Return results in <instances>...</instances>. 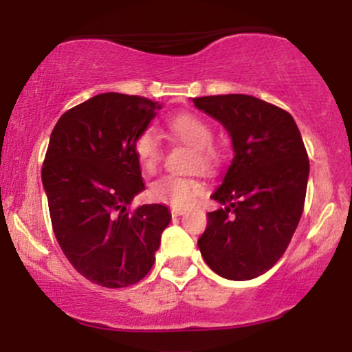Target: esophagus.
Returning a JSON list of instances; mask_svg holds the SVG:
<instances>
[{"mask_svg": "<svg viewBox=\"0 0 352 352\" xmlns=\"http://www.w3.org/2000/svg\"><path fill=\"white\" fill-rule=\"evenodd\" d=\"M170 213H172V217H180V215H184L185 210L184 208H172Z\"/></svg>", "mask_w": 352, "mask_h": 352, "instance_id": "1", "label": "esophagus"}]
</instances>
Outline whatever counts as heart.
I'll list each match as a JSON object with an SVG mask.
<instances>
[{
	"label": "heart",
	"instance_id": "1",
	"mask_svg": "<svg viewBox=\"0 0 352 352\" xmlns=\"http://www.w3.org/2000/svg\"><path fill=\"white\" fill-rule=\"evenodd\" d=\"M170 134L182 142L193 147L192 168L212 173L220 165V152L212 145L213 129L200 116L182 112L172 116L167 120ZM134 152L140 167L147 172H153L162 159V140L152 127L140 131L134 139ZM204 192V184L195 177L164 175L152 182L148 195L152 200L167 204L173 208H185L193 204L195 197Z\"/></svg>",
	"mask_w": 352,
	"mask_h": 352
}]
</instances>
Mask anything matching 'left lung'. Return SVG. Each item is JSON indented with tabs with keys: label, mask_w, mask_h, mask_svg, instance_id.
Instances as JSON below:
<instances>
[{
	"label": "left lung",
	"mask_w": 352,
	"mask_h": 352,
	"mask_svg": "<svg viewBox=\"0 0 352 352\" xmlns=\"http://www.w3.org/2000/svg\"><path fill=\"white\" fill-rule=\"evenodd\" d=\"M228 131L232 165L212 195L225 208L208 213L199 238L205 263L228 280H252L274 266L305 208L309 159L289 112L246 94L193 99Z\"/></svg>",
	"instance_id": "1"
}]
</instances>
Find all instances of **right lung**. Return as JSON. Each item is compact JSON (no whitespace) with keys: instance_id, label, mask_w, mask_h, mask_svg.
Segmentation results:
<instances>
[{"instance_id":"right-lung-1","label":"right lung","mask_w":352,"mask_h":352,"mask_svg":"<svg viewBox=\"0 0 352 352\" xmlns=\"http://www.w3.org/2000/svg\"><path fill=\"white\" fill-rule=\"evenodd\" d=\"M160 106L106 92L69 109L52 129L41 179L56 240L76 272L104 288L139 283L170 223L165 205L127 207L145 188L134 139Z\"/></svg>"}]
</instances>
